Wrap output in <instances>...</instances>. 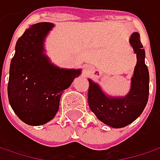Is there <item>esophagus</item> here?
<instances>
[{
  "label": "esophagus",
  "mask_w": 160,
  "mask_h": 160,
  "mask_svg": "<svg viewBox=\"0 0 160 160\" xmlns=\"http://www.w3.org/2000/svg\"><path fill=\"white\" fill-rule=\"evenodd\" d=\"M88 72V68H85V69H84V73H85V74H87Z\"/></svg>",
  "instance_id": "1"
}]
</instances>
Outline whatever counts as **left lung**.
<instances>
[{
    "mask_svg": "<svg viewBox=\"0 0 160 160\" xmlns=\"http://www.w3.org/2000/svg\"><path fill=\"white\" fill-rule=\"evenodd\" d=\"M130 43L137 55V64L132 79L130 93L122 98H108L100 88L88 80V100L90 110L97 117L114 128L130 124L142 113L149 98V71L144 62L145 51L139 33H133Z\"/></svg>",
    "mask_w": 160,
    "mask_h": 160,
    "instance_id": "left-lung-1",
    "label": "left lung"
}]
</instances>
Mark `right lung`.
Returning a JSON list of instances; mask_svg holds the SVG:
<instances>
[{
    "label": "right lung",
    "instance_id": "obj_1",
    "mask_svg": "<svg viewBox=\"0 0 160 160\" xmlns=\"http://www.w3.org/2000/svg\"><path fill=\"white\" fill-rule=\"evenodd\" d=\"M52 24L31 26L18 39L11 59L8 98L18 117L29 125L52 120L59 109L62 90L71 86L80 70L53 66L43 53V41Z\"/></svg>",
    "mask_w": 160,
    "mask_h": 160
}]
</instances>
